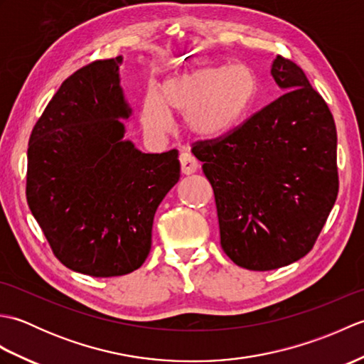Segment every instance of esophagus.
Listing matches in <instances>:
<instances>
[{"label":"esophagus","instance_id":"34e87169","mask_svg":"<svg viewBox=\"0 0 364 364\" xmlns=\"http://www.w3.org/2000/svg\"><path fill=\"white\" fill-rule=\"evenodd\" d=\"M180 164H181V173L183 175L196 173L197 168H198L197 159L189 153H181L180 154Z\"/></svg>","mask_w":364,"mask_h":364}]
</instances>
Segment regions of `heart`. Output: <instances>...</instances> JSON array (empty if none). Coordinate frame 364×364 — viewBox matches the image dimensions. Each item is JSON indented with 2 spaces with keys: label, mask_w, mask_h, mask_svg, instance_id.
I'll list each match as a JSON object with an SVG mask.
<instances>
[{
  "label": "heart",
  "mask_w": 364,
  "mask_h": 364,
  "mask_svg": "<svg viewBox=\"0 0 364 364\" xmlns=\"http://www.w3.org/2000/svg\"><path fill=\"white\" fill-rule=\"evenodd\" d=\"M257 75L245 64H213L178 70L166 76L161 95L145 92L141 125L153 141L172 129V117H183L186 134L198 142L214 144L230 137L249 117L257 102Z\"/></svg>",
  "instance_id": "1"
}]
</instances>
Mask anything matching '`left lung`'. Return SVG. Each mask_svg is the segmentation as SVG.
Wrapping results in <instances>:
<instances>
[{
  "label": "left lung",
  "instance_id": "obj_1",
  "mask_svg": "<svg viewBox=\"0 0 364 364\" xmlns=\"http://www.w3.org/2000/svg\"><path fill=\"white\" fill-rule=\"evenodd\" d=\"M284 94L220 142H198L235 264L272 270L311 250L338 196L336 127L327 103L288 59L270 65Z\"/></svg>",
  "mask_w": 364,
  "mask_h": 364
}]
</instances>
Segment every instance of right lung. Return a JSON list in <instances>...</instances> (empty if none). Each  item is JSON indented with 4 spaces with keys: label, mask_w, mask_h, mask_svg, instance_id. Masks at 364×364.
<instances>
[{
    "label": "right lung",
    "mask_w": 364,
    "mask_h": 364,
    "mask_svg": "<svg viewBox=\"0 0 364 364\" xmlns=\"http://www.w3.org/2000/svg\"><path fill=\"white\" fill-rule=\"evenodd\" d=\"M123 58L97 60L60 84L28 145L26 198L58 259L90 277L139 269L154 213L180 180L178 151L144 153L125 139L133 115Z\"/></svg>",
    "instance_id": "obj_1"
}]
</instances>
